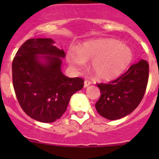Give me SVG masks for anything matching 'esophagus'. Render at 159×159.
Here are the masks:
<instances>
[{"instance_id":"34e87169","label":"esophagus","mask_w":159,"mask_h":159,"mask_svg":"<svg viewBox=\"0 0 159 159\" xmlns=\"http://www.w3.org/2000/svg\"><path fill=\"white\" fill-rule=\"evenodd\" d=\"M91 84V82H90L89 80H85L84 81V88H87V87H88Z\"/></svg>"}]
</instances>
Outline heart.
I'll use <instances>...</instances> for the list:
<instances>
[{
	"label": "heart",
	"mask_w": 159,
	"mask_h": 159,
	"mask_svg": "<svg viewBox=\"0 0 159 159\" xmlns=\"http://www.w3.org/2000/svg\"><path fill=\"white\" fill-rule=\"evenodd\" d=\"M132 52L127 46L113 39H99L83 43L77 52H69L67 61L71 70L80 72L91 62L95 77L110 80L119 76L129 66Z\"/></svg>",
	"instance_id": "1"
}]
</instances>
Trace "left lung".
Returning a JSON list of instances; mask_svg holds the SVG:
<instances>
[{
  "label": "left lung",
  "mask_w": 159,
  "mask_h": 159,
  "mask_svg": "<svg viewBox=\"0 0 159 159\" xmlns=\"http://www.w3.org/2000/svg\"><path fill=\"white\" fill-rule=\"evenodd\" d=\"M148 79L149 64L141 60L116 80L107 84H97L101 95L95 103L96 111L101 116L110 120L129 115L141 102Z\"/></svg>",
  "instance_id": "1"
}]
</instances>
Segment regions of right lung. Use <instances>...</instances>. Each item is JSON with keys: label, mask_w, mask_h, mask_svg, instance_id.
<instances>
[{"label": "right lung", "mask_w": 159, "mask_h": 159, "mask_svg": "<svg viewBox=\"0 0 159 159\" xmlns=\"http://www.w3.org/2000/svg\"><path fill=\"white\" fill-rule=\"evenodd\" d=\"M48 38L29 39L12 60V84L20 107L29 117L52 123L67 110L71 95L84 88V79L68 78L61 71L64 50ZM37 54L44 63L40 62Z\"/></svg>", "instance_id": "obj_1"}]
</instances>
